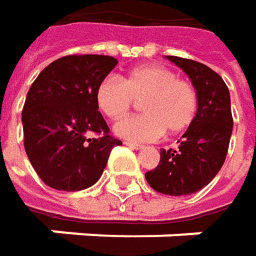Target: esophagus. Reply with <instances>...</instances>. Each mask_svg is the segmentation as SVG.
Here are the masks:
<instances>
[{
    "instance_id": "34e87169",
    "label": "esophagus",
    "mask_w": 256,
    "mask_h": 256,
    "mask_svg": "<svg viewBox=\"0 0 256 256\" xmlns=\"http://www.w3.org/2000/svg\"><path fill=\"white\" fill-rule=\"evenodd\" d=\"M124 144L128 145V148H133V150H140V148H144V145H139V144H134V142H130V140H126Z\"/></svg>"
}]
</instances>
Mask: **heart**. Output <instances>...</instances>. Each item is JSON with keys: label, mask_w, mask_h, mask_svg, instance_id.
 Here are the masks:
<instances>
[{"label": "heart", "mask_w": 256, "mask_h": 256, "mask_svg": "<svg viewBox=\"0 0 256 256\" xmlns=\"http://www.w3.org/2000/svg\"><path fill=\"white\" fill-rule=\"evenodd\" d=\"M94 99L100 112L111 120L126 117L134 100H142L145 114L114 126L116 134L128 140H154L164 130L179 134L192 124L198 110V93L191 81L178 78L168 66L151 64L130 70L122 81L102 80Z\"/></svg>", "instance_id": "obj_1"}]
</instances>
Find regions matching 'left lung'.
I'll use <instances>...</instances> for the list:
<instances>
[{"label":"left lung","mask_w":256,"mask_h":256,"mask_svg":"<svg viewBox=\"0 0 256 256\" xmlns=\"http://www.w3.org/2000/svg\"><path fill=\"white\" fill-rule=\"evenodd\" d=\"M190 77L198 93L196 120L176 150H160V163L145 174L151 188L168 196L200 191L222 168L232 132L230 92L209 66L178 56H166Z\"/></svg>","instance_id":"1"}]
</instances>
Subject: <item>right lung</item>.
<instances>
[{"label":"right lung","mask_w":256,"mask_h":256,"mask_svg":"<svg viewBox=\"0 0 256 256\" xmlns=\"http://www.w3.org/2000/svg\"><path fill=\"white\" fill-rule=\"evenodd\" d=\"M117 59L70 54L46 66L26 96L22 123L28 158L41 180L59 191H80L100 178L122 140L98 111L96 87ZM94 132V138H88Z\"/></svg>","instance_id":"obj_1"}]
</instances>
